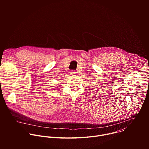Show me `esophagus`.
<instances>
[{"label": "esophagus", "mask_w": 149, "mask_h": 149, "mask_svg": "<svg viewBox=\"0 0 149 149\" xmlns=\"http://www.w3.org/2000/svg\"><path fill=\"white\" fill-rule=\"evenodd\" d=\"M71 74H75V72H74V71H72L71 72Z\"/></svg>", "instance_id": "34e87169"}]
</instances>
